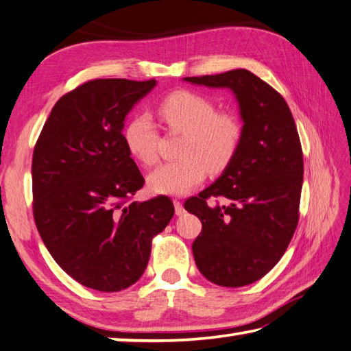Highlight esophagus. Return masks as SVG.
Wrapping results in <instances>:
<instances>
[{"label": "esophagus", "instance_id": "esophagus-1", "mask_svg": "<svg viewBox=\"0 0 351 351\" xmlns=\"http://www.w3.org/2000/svg\"><path fill=\"white\" fill-rule=\"evenodd\" d=\"M174 209H176V215H178V217L183 215V213H184V209H183L180 199H174Z\"/></svg>", "mask_w": 351, "mask_h": 351}]
</instances>
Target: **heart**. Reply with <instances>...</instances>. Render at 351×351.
Here are the masks:
<instances>
[{
  "instance_id": "b5f03b06",
  "label": "heart",
  "mask_w": 351,
  "mask_h": 351,
  "mask_svg": "<svg viewBox=\"0 0 351 351\" xmlns=\"http://www.w3.org/2000/svg\"><path fill=\"white\" fill-rule=\"evenodd\" d=\"M160 115L173 132L182 133L180 160L163 163L148 176V188L156 194L182 195L204 180L207 168L223 171L239 147L242 128L232 113L217 112L209 99L178 90L163 99ZM124 142L136 160L145 167L157 162L159 134L152 118L136 115L124 128Z\"/></svg>"
}]
</instances>
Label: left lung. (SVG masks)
Segmentation results:
<instances>
[{
  "mask_svg": "<svg viewBox=\"0 0 351 351\" xmlns=\"http://www.w3.org/2000/svg\"><path fill=\"white\" fill-rule=\"evenodd\" d=\"M183 80L230 89L239 106L244 125L233 159L209 188L184 202L203 224L192 244L199 273L215 285L239 288L273 269L295 232L302 144L283 97L250 71ZM210 196L223 203L210 205Z\"/></svg>",
  "mask_w": 351,
  "mask_h": 351,
  "instance_id": "1",
  "label": "left lung"
}]
</instances>
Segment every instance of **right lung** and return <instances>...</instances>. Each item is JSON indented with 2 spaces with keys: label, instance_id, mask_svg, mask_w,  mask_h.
I'll return each mask as SVG.
<instances>
[{
  "label": "right lung",
  "instance_id": "obj_1",
  "mask_svg": "<svg viewBox=\"0 0 351 351\" xmlns=\"http://www.w3.org/2000/svg\"><path fill=\"white\" fill-rule=\"evenodd\" d=\"M156 84L101 78L78 86L54 104L36 142V227L59 267L86 288L117 292L138 282L152 239L174 215L165 195L130 202L144 177L123 128Z\"/></svg>",
  "mask_w": 351,
  "mask_h": 351
}]
</instances>
